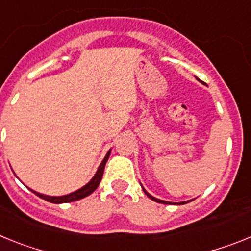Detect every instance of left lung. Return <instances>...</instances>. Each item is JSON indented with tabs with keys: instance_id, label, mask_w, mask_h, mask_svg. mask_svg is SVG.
Here are the masks:
<instances>
[{
	"instance_id": "1",
	"label": "left lung",
	"mask_w": 251,
	"mask_h": 251,
	"mask_svg": "<svg viewBox=\"0 0 251 251\" xmlns=\"http://www.w3.org/2000/svg\"><path fill=\"white\" fill-rule=\"evenodd\" d=\"M144 189V188H143ZM144 192H145V195L148 196V197L150 198V200H152V201H155V202H159V203H165V204H168V202L167 201H162V200H158V198H155V197H152L151 195H149V193H148L147 191H145V189H144Z\"/></svg>"
}]
</instances>
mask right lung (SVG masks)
Returning a JSON list of instances; mask_svg holds the SVG:
<instances>
[{
	"instance_id": "right-lung-1",
	"label": "right lung",
	"mask_w": 251,
	"mask_h": 251,
	"mask_svg": "<svg viewBox=\"0 0 251 251\" xmlns=\"http://www.w3.org/2000/svg\"><path fill=\"white\" fill-rule=\"evenodd\" d=\"M110 152L111 150H108V152L106 154L104 159L102 160V163L100 164L99 169H97V173L95 174V177L91 179V182H88L84 187H82L78 191L73 192L71 195H67V196H60V197H50V196H45V195H40L38 192H34L35 195L39 196L40 198L45 200L48 202H51V203H67V202H73V201H78V200H82V198L87 197L92 193L93 191H96V188L99 187L100 182L102 179V176H103V171H104V165L107 163L108 160V156H110Z\"/></svg>"
}]
</instances>
